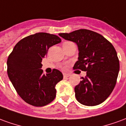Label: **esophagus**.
Masks as SVG:
<instances>
[{
    "label": "esophagus",
    "instance_id": "1",
    "mask_svg": "<svg viewBox=\"0 0 126 126\" xmlns=\"http://www.w3.org/2000/svg\"><path fill=\"white\" fill-rule=\"evenodd\" d=\"M63 76L64 77H69L70 76V74H67V73H63Z\"/></svg>",
    "mask_w": 126,
    "mask_h": 126
}]
</instances>
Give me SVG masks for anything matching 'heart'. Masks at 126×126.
I'll return each instance as SVG.
<instances>
[{
	"instance_id": "obj_1",
	"label": "heart",
	"mask_w": 126,
	"mask_h": 126,
	"mask_svg": "<svg viewBox=\"0 0 126 126\" xmlns=\"http://www.w3.org/2000/svg\"><path fill=\"white\" fill-rule=\"evenodd\" d=\"M65 43H66V42H65Z\"/></svg>"
}]
</instances>
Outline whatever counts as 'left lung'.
Wrapping results in <instances>:
<instances>
[{
    "label": "left lung",
    "instance_id": "8db88e82",
    "mask_svg": "<svg viewBox=\"0 0 126 126\" xmlns=\"http://www.w3.org/2000/svg\"><path fill=\"white\" fill-rule=\"evenodd\" d=\"M59 36L77 44L79 52L74 69L86 71V76L75 87L78 101L86 106L104 102L113 90L119 71L113 46L102 35L84 29Z\"/></svg>",
    "mask_w": 126,
    "mask_h": 126
}]
</instances>
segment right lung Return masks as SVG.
Listing matches in <instances>:
<instances>
[{
	"instance_id": "1",
	"label": "right lung",
	"mask_w": 126,
	"mask_h": 126,
	"mask_svg": "<svg viewBox=\"0 0 126 126\" xmlns=\"http://www.w3.org/2000/svg\"><path fill=\"white\" fill-rule=\"evenodd\" d=\"M61 42L54 34L36 33L21 40L8 57L10 81L21 98L31 105L42 107L55 99V86L63 79V74L54 69L44 75L41 62L50 47Z\"/></svg>"
}]
</instances>
